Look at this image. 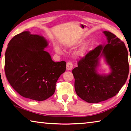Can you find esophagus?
Masks as SVG:
<instances>
[{
	"label": "esophagus",
	"instance_id": "1",
	"mask_svg": "<svg viewBox=\"0 0 131 131\" xmlns=\"http://www.w3.org/2000/svg\"><path fill=\"white\" fill-rule=\"evenodd\" d=\"M73 68V64L72 62L69 61L67 63V65H66V68H67V70H72Z\"/></svg>",
	"mask_w": 131,
	"mask_h": 131
}]
</instances>
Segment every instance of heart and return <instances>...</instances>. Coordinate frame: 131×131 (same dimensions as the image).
Returning <instances> with one entry per match:
<instances>
[{"label":"heart","mask_w":131,"mask_h":131,"mask_svg":"<svg viewBox=\"0 0 131 131\" xmlns=\"http://www.w3.org/2000/svg\"><path fill=\"white\" fill-rule=\"evenodd\" d=\"M80 42H81V41H79V42H75V43H70L69 45H74V44H76V43H80ZM54 50H55V51H56L57 53H61L60 48L59 47H58V46H57V45L54 46ZM86 50H87V47H82L81 49L79 50V51L78 52V54L79 56H83L86 53Z\"/></svg>","instance_id":"heart-1"}]
</instances>
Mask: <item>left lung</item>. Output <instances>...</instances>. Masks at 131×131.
I'll return each instance as SVG.
<instances>
[{
  "instance_id": "obj_1",
  "label": "left lung",
  "mask_w": 131,
  "mask_h": 131,
  "mask_svg": "<svg viewBox=\"0 0 131 131\" xmlns=\"http://www.w3.org/2000/svg\"><path fill=\"white\" fill-rule=\"evenodd\" d=\"M107 43L89 52L72 70L77 94L89 103H98L115 96L125 84L129 74L128 53L125 43L110 31H104ZM104 56L111 72L98 74L99 57Z\"/></svg>"
}]
</instances>
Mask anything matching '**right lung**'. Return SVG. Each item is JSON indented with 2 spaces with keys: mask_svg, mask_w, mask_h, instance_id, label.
<instances>
[{
  "mask_svg": "<svg viewBox=\"0 0 131 131\" xmlns=\"http://www.w3.org/2000/svg\"><path fill=\"white\" fill-rule=\"evenodd\" d=\"M43 37L24 31L15 36L5 53L4 71L12 88L22 97L42 101L53 94L66 63H55L44 50Z\"/></svg>",
  "mask_w": 131,
  "mask_h": 131,
  "instance_id": "add662e5",
  "label": "right lung"
}]
</instances>
